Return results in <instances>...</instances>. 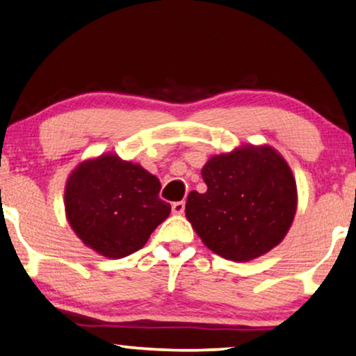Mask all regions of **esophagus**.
I'll use <instances>...</instances> for the list:
<instances>
[{"mask_svg":"<svg viewBox=\"0 0 356 356\" xmlns=\"http://www.w3.org/2000/svg\"><path fill=\"white\" fill-rule=\"evenodd\" d=\"M184 211H185V201H176V203H172L174 214H182Z\"/></svg>","mask_w":356,"mask_h":356,"instance_id":"1","label":"esophagus"}]
</instances>
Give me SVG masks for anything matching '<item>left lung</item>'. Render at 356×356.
Segmentation results:
<instances>
[{"label":"left lung","instance_id":"8db88e82","mask_svg":"<svg viewBox=\"0 0 356 356\" xmlns=\"http://www.w3.org/2000/svg\"><path fill=\"white\" fill-rule=\"evenodd\" d=\"M201 176L208 190L188 193L185 214L211 251L246 262L280 245L294 220L297 188L277 150L245 145L212 156Z\"/></svg>","mask_w":356,"mask_h":356}]
</instances>
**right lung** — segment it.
<instances>
[{"instance_id":"1","label":"right lung","mask_w":356,"mask_h":356,"mask_svg":"<svg viewBox=\"0 0 356 356\" xmlns=\"http://www.w3.org/2000/svg\"><path fill=\"white\" fill-rule=\"evenodd\" d=\"M160 190V180L140 164L102 155L81 163L68 177L67 219L86 246L105 257H126L171 212Z\"/></svg>"}]
</instances>
